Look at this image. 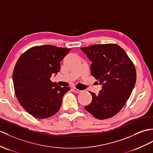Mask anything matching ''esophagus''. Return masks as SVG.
Returning a JSON list of instances; mask_svg holds the SVG:
<instances>
[{
	"label": "esophagus",
	"instance_id": "34e87169",
	"mask_svg": "<svg viewBox=\"0 0 153 153\" xmlns=\"http://www.w3.org/2000/svg\"><path fill=\"white\" fill-rule=\"evenodd\" d=\"M73 90H74V91L75 92V93H80L82 91V90H80V89H77L76 88H73Z\"/></svg>",
	"mask_w": 153,
	"mask_h": 153
}]
</instances>
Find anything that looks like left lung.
I'll return each instance as SVG.
<instances>
[{
  "mask_svg": "<svg viewBox=\"0 0 153 153\" xmlns=\"http://www.w3.org/2000/svg\"><path fill=\"white\" fill-rule=\"evenodd\" d=\"M91 64V74L102 84L98 95L89 91L92 101L84 108L99 120L116 115L130 97L136 80L135 66L117 44L81 47Z\"/></svg>",
  "mask_w": 153,
  "mask_h": 153,
  "instance_id": "1",
  "label": "left lung"
}]
</instances>
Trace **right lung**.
<instances>
[{"label": "right lung", "mask_w": 153, "mask_h": 153, "mask_svg": "<svg viewBox=\"0 0 153 153\" xmlns=\"http://www.w3.org/2000/svg\"><path fill=\"white\" fill-rule=\"evenodd\" d=\"M70 51L50 45L33 47L18 59L13 73L15 94L33 117L48 118L60 108L63 96L70 88H62L50 78L59 71V62Z\"/></svg>", "instance_id": "obj_1"}]
</instances>
